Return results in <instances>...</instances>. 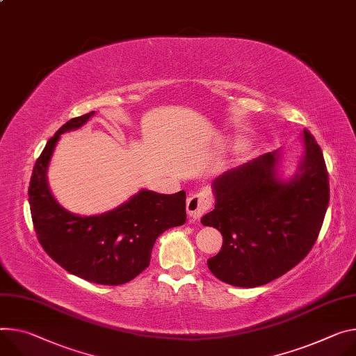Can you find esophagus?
Segmentation results:
<instances>
[{"instance_id":"esophagus-1","label":"esophagus","mask_w":356,"mask_h":356,"mask_svg":"<svg viewBox=\"0 0 356 356\" xmlns=\"http://www.w3.org/2000/svg\"><path fill=\"white\" fill-rule=\"evenodd\" d=\"M186 207L193 220H199L210 209V200L203 193H193L187 197Z\"/></svg>"}]
</instances>
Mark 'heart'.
Returning <instances> with one entry per match:
<instances>
[{"instance_id": "1", "label": "heart", "mask_w": 356, "mask_h": 356, "mask_svg": "<svg viewBox=\"0 0 356 356\" xmlns=\"http://www.w3.org/2000/svg\"><path fill=\"white\" fill-rule=\"evenodd\" d=\"M241 142H243V139H240V138H233V139L230 140V146H238ZM250 154H251V153H250V152H247L244 157L247 159V157H250Z\"/></svg>"}]
</instances>
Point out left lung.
<instances>
[{
	"label": "left lung",
	"instance_id": "obj_1",
	"mask_svg": "<svg viewBox=\"0 0 356 356\" xmlns=\"http://www.w3.org/2000/svg\"><path fill=\"white\" fill-rule=\"evenodd\" d=\"M297 170L280 172L282 153H266L211 183L214 210L202 224L217 229L222 245L209 270L222 282L252 288L296 267L315 244L330 203L324 154L308 131Z\"/></svg>",
	"mask_w": 356,
	"mask_h": 356
}]
</instances>
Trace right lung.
Wrapping results in <instances>:
<instances>
[{"mask_svg": "<svg viewBox=\"0 0 356 356\" xmlns=\"http://www.w3.org/2000/svg\"><path fill=\"white\" fill-rule=\"evenodd\" d=\"M95 111L67 122L48 140L32 170V222L47 254L68 273L102 285H120L149 267L157 237L186 221V191L142 188L106 213L79 216L63 209L48 184V168L62 134L82 127Z\"/></svg>", "mask_w": 356, "mask_h": 356, "instance_id": "1", "label": "right lung"}]
</instances>
